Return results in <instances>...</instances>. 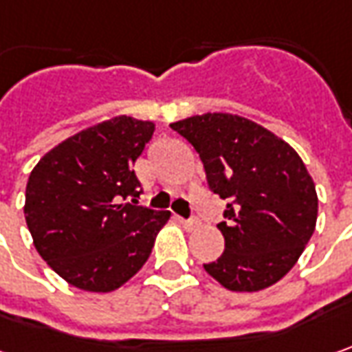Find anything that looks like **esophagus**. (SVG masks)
<instances>
[{"mask_svg":"<svg viewBox=\"0 0 352 352\" xmlns=\"http://www.w3.org/2000/svg\"><path fill=\"white\" fill-rule=\"evenodd\" d=\"M179 219V222L187 228V230H195L197 226H199V221L197 219H181V217H177Z\"/></svg>","mask_w":352,"mask_h":352,"instance_id":"34e87169","label":"esophagus"}]
</instances>
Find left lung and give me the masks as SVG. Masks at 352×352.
Instances as JSON below:
<instances>
[{"instance_id": "8db88e82", "label": "left lung", "mask_w": 352, "mask_h": 352, "mask_svg": "<svg viewBox=\"0 0 352 352\" xmlns=\"http://www.w3.org/2000/svg\"><path fill=\"white\" fill-rule=\"evenodd\" d=\"M205 165L206 181L226 201L224 252L205 264L230 292L266 289L296 266L317 222V191L298 151L248 118L191 116L171 124Z\"/></svg>"}]
</instances>
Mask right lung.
Wrapping results in <instances>:
<instances>
[{"label":"right lung","instance_id":"1","mask_svg":"<svg viewBox=\"0 0 352 352\" xmlns=\"http://www.w3.org/2000/svg\"><path fill=\"white\" fill-rule=\"evenodd\" d=\"M155 130L153 122L116 116L67 138L33 167L25 221L41 258L70 285L108 294L147 262L171 212L138 203L131 165Z\"/></svg>","mask_w":352,"mask_h":352}]
</instances>
